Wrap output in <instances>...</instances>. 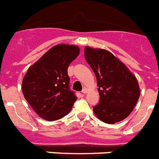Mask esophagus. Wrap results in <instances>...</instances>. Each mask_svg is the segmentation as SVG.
<instances>
[{
  "instance_id": "1",
  "label": "esophagus",
  "mask_w": 159,
  "mask_h": 159,
  "mask_svg": "<svg viewBox=\"0 0 159 159\" xmlns=\"http://www.w3.org/2000/svg\"><path fill=\"white\" fill-rule=\"evenodd\" d=\"M82 93L83 94L88 93V89H87V88H84V89H83V91H82Z\"/></svg>"
}]
</instances>
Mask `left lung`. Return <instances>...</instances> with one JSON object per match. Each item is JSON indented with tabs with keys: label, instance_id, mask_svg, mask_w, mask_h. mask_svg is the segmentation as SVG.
Segmentation results:
<instances>
[{
	"label": "left lung",
	"instance_id": "left-lung-1",
	"mask_svg": "<svg viewBox=\"0 0 159 159\" xmlns=\"http://www.w3.org/2000/svg\"><path fill=\"white\" fill-rule=\"evenodd\" d=\"M84 56L99 87V103L93 107L95 116L109 124L125 119L139 99L140 88L135 75L107 50L86 46Z\"/></svg>",
	"mask_w": 159,
	"mask_h": 159
}]
</instances>
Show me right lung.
Listing matches in <instances>:
<instances>
[{
	"mask_svg": "<svg viewBox=\"0 0 159 159\" xmlns=\"http://www.w3.org/2000/svg\"><path fill=\"white\" fill-rule=\"evenodd\" d=\"M80 54L74 44H57L31 65L22 80V92L38 116L47 121L69 113L77 97L69 90L67 67Z\"/></svg>",
	"mask_w": 159,
	"mask_h": 159,
	"instance_id": "1",
	"label": "right lung"
}]
</instances>
